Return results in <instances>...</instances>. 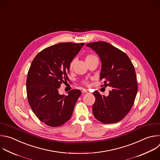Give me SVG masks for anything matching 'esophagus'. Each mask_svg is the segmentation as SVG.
<instances>
[{"mask_svg": "<svg viewBox=\"0 0 160 160\" xmlns=\"http://www.w3.org/2000/svg\"><path fill=\"white\" fill-rule=\"evenodd\" d=\"M82 93H88V90H82Z\"/></svg>", "mask_w": 160, "mask_h": 160, "instance_id": "1", "label": "esophagus"}]
</instances>
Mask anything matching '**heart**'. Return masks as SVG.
<instances>
[{
    "label": "heart",
    "mask_w": 160,
    "mask_h": 160,
    "mask_svg": "<svg viewBox=\"0 0 160 160\" xmlns=\"http://www.w3.org/2000/svg\"><path fill=\"white\" fill-rule=\"evenodd\" d=\"M97 58V57H96L95 55H93V54H88V55H86V57H85V62H89V61H90V60H93V59H94V58ZM73 63H74V60H72V61L70 62V65H69V67H70V69H72V68H73ZM83 83L85 84V85H88V80H85L83 81Z\"/></svg>",
    "instance_id": "1"
}]
</instances>
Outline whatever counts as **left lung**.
Masks as SVG:
<instances>
[{"label":"left lung","instance_id":"obj_1","mask_svg":"<svg viewBox=\"0 0 160 160\" xmlns=\"http://www.w3.org/2000/svg\"><path fill=\"white\" fill-rule=\"evenodd\" d=\"M98 55L102 69V87H111L108 97L97 91L93 94L95 102L92 111L94 117L103 124L116 123L121 121L132 108L138 92L136 75L133 64L125 52L105 41L86 44Z\"/></svg>","mask_w":160,"mask_h":160}]
</instances>
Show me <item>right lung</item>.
I'll return each mask as SVG.
<instances>
[{"instance_id": "right-lung-1", "label": "right lung", "mask_w": 160, "mask_h": 160, "mask_svg": "<svg viewBox=\"0 0 160 160\" xmlns=\"http://www.w3.org/2000/svg\"><path fill=\"white\" fill-rule=\"evenodd\" d=\"M84 44L69 42L51 46L31 63L26 80L28 100L34 114L47 126H62L72 116L81 91L72 90L65 96L59 94L58 88L69 80L70 63Z\"/></svg>"}]
</instances>
